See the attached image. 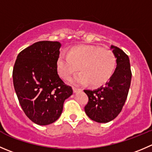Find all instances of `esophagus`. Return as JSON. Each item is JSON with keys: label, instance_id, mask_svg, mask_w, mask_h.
I'll return each mask as SVG.
<instances>
[{"label": "esophagus", "instance_id": "34e87169", "mask_svg": "<svg viewBox=\"0 0 152 152\" xmlns=\"http://www.w3.org/2000/svg\"><path fill=\"white\" fill-rule=\"evenodd\" d=\"M73 92L76 93V92H77V91H81L82 89H80V88H76V87H73Z\"/></svg>", "mask_w": 152, "mask_h": 152}]
</instances>
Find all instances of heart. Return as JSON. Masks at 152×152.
I'll list each match as a JSON object with an SVG mask.
<instances>
[{"label": "heart", "instance_id": "1", "mask_svg": "<svg viewBox=\"0 0 152 152\" xmlns=\"http://www.w3.org/2000/svg\"><path fill=\"white\" fill-rule=\"evenodd\" d=\"M115 57L107 49L92 45H78L67 54L61 53L57 61L58 73L64 79L70 78L78 69L80 73L71 79L78 85L89 83L98 87L108 81L115 67Z\"/></svg>", "mask_w": 152, "mask_h": 152}]
</instances>
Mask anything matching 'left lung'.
I'll return each mask as SVG.
<instances>
[{
	"label": "left lung",
	"instance_id": "1",
	"mask_svg": "<svg viewBox=\"0 0 152 152\" xmlns=\"http://www.w3.org/2000/svg\"><path fill=\"white\" fill-rule=\"evenodd\" d=\"M111 49L117 58V67L110 80L96 90H84L88 96L85 113L91 120L100 123H108L119 115L127 99L132 80L129 56L117 47L112 45Z\"/></svg>",
	"mask_w": 152,
	"mask_h": 152
}]
</instances>
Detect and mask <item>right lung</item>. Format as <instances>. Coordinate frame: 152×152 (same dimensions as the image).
Segmentation results:
<instances>
[{"label":"right lung","instance_id":"1","mask_svg":"<svg viewBox=\"0 0 152 152\" xmlns=\"http://www.w3.org/2000/svg\"><path fill=\"white\" fill-rule=\"evenodd\" d=\"M61 44L42 41L20 51L12 71L13 85L26 117L40 126L56 121L71 86L61 79L57 70Z\"/></svg>","mask_w":152,"mask_h":152}]
</instances>
